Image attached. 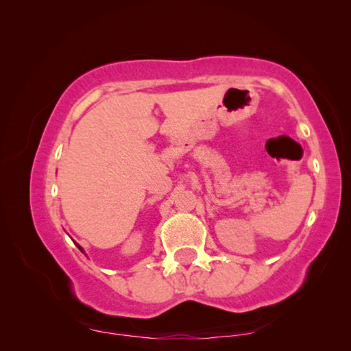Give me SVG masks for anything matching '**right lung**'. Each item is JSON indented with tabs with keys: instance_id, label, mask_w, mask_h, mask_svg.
<instances>
[{
	"instance_id": "right-lung-1",
	"label": "right lung",
	"mask_w": 351,
	"mask_h": 351,
	"mask_svg": "<svg viewBox=\"0 0 351 351\" xmlns=\"http://www.w3.org/2000/svg\"><path fill=\"white\" fill-rule=\"evenodd\" d=\"M79 249H80V251H83V249H82V247H80V246H79Z\"/></svg>"
}]
</instances>
